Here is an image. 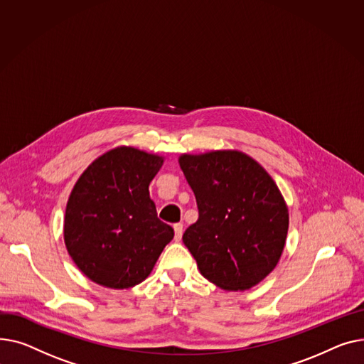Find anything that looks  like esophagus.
Listing matches in <instances>:
<instances>
[{"label":"esophagus","mask_w":364,"mask_h":364,"mask_svg":"<svg viewBox=\"0 0 364 364\" xmlns=\"http://www.w3.org/2000/svg\"><path fill=\"white\" fill-rule=\"evenodd\" d=\"M173 229H175V241L178 242V241H181V238H182L183 225H182V223H176V225L173 226Z\"/></svg>","instance_id":"1"}]
</instances>
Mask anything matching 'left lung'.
<instances>
[{
  "label": "left lung",
  "instance_id": "obj_1",
  "mask_svg": "<svg viewBox=\"0 0 364 364\" xmlns=\"http://www.w3.org/2000/svg\"><path fill=\"white\" fill-rule=\"evenodd\" d=\"M198 220L183 233L201 274L226 291H245L276 267L289 216L279 188L250 156L223 149L179 157Z\"/></svg>",
  "mask_w": 364,
  "mask_h": 364
}]
</instances>
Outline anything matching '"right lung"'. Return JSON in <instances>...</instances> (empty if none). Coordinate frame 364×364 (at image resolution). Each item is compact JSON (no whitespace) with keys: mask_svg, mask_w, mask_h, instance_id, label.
<instances>
[{"mask_svg":"<svg viewBox=\"0 0 364 364\" xmlns=\"http://www.w3.org/2000/svg\"><path fill=\"white\" fill-rule=\"evenodd\" d=\"M163 157L117 146L92 161L75 183L64 218V244L98 285L126 289L151 273L173 229L157 218L149 182Z\"/></svg>","mask_w":364,"mask_h":364,"instance_id":"right-lung-1","label":"right lung"}]
</instances>
